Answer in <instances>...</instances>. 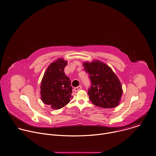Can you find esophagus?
<instances>
[{
    "label": "esophagus",
    "instance_id": "1",
    "mask_svg": "<svg viewBox=\"0 0 156 156\" xmlns=\"http://www.w3.org/2000/svg\"><path fill=\"white\" fill-rule=\"evenodd\" d=\"M82 89V86H77V87H75L74 88V91H78L79 90H81Z\"/></svg>",
    "mask_w": 156,
    "mask_h": 156
}]
</instances>
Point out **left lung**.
<instances>
[{
    "instance_id": "left-lung-1",
    "label": "left lung",
    "mask_w": 156,
    "mask_h": 156,
    "mask_svg": "<svg viewBox=\"0 0 156 156\" xmlns=\"http://www.w3.org/2000/svg\"><path fill=\"white\" fill-rule=\"evenodd\" d=\"M84 70L90 76L91 86L88 95L93 104L102 108H114L120 101L122 86L109 66L99 60L84 62Z\"/></svg>"
}]
</instances>
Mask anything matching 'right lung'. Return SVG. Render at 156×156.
I'll list each match as a JSON object with an SVG mask.
<instances>
[{"mask_svg":"<svg viewBox=\"0 0 156 156\" xmlns=\"http://www.w3.org/2000/svg\"><path fill=\"white\" fill-rule=\"evenodd\" d=\"M67 61L58 58L51 63L44 73L41 84V98L42 102L58 110L70 101L72 87L70 78L64 73Z\"/></svg>","mask_w":156,"mask_h":156,"instance_id":"right-lung-1","label":"right lung"}]
</instances>
